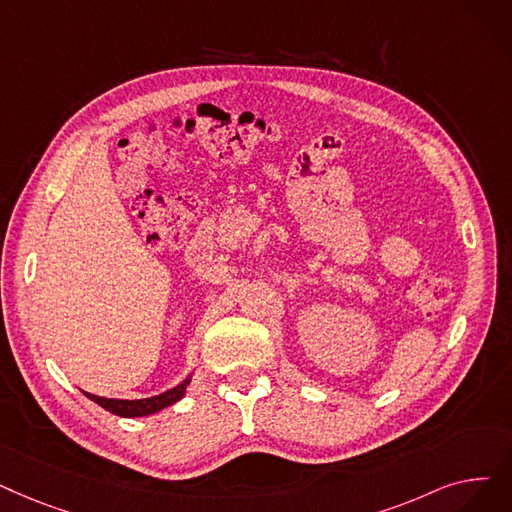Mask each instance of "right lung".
I'll return each mask as SVG.
<instances>
[{"label":"right lung","instance_id":"right-lung-1","mask_svg":"<svg viewBox=\"0 0 512 512\" xmlns=\"http://www.w3.org/2000/svg\"><path fill=\"white\" fill-rule=\"evenodd\" d=\"M188 383H190V376L177 387H173V389H169L161 395L146 397V399H108V397H98V395H92V393H85V395L108 412H113L117 416H125V418H133V416L154 414V412H159V410H163V408H167L175 402H180V399L186 393Z\"/></svg>","mask_w":512,"mask_h":512}]
</instances>
